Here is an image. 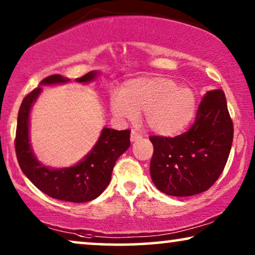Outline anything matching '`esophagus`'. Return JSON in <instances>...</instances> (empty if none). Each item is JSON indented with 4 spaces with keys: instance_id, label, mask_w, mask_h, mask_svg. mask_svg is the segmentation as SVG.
I'll list each match as a JSON object with an SVG mask.
<instances>
[{
    "instance_id": "obj_1",
    "label": "esophagus",
    "mask_w": 255,
    "mask_h": 255,
    "mask_svg": "<svg viewBox=\"0 0 255 255\" xmlns=\"http://www.w3.org/2000/svg\"><path fill=\"white\" fill-rule=\"evenodd\" d=\"M140 138H141V134L140 133H138V132L135 131V130H132L131 131V135H130L131 141H135V140H138V139H140Z\"/></svg>"
}]
</instances>
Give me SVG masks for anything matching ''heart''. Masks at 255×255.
Wrapping results in <instances>:
<instances>
[{
	"label": "heart",
	"mask_w": 255,
	"mask_h": 255,
	"mask_svg": "<svg viewBox=\"0 0 255 255\" xmlns=\"http://www.w3.org/2000/svg\"><path fill=\"white\" fill-rule=\"evenodd\" d=\"M195 109L194 93L162 76L131 80L122 88L121 95L111 100L115 116L134 120L139 113L145 111L149 130L163 135L183 130L193 120Z\"/></svg>",
	"instance_id": "1"
}]
</instances>
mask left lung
Returning a JSON list of instances; mask_svg holds the SVG:
<instances>
[{
	"label": "left lung",
	"instance_id": "obj_1",
	"mask_svg": "<svg viewBox=\"0 0 255 255\" xmlns=\"http://www.w3.org/2000/svg\"><path fill=\"white\" fill-rule=\"evenodd\" d=\"M149 172L154 186L170 196L208 190L224 170L233 140V123L222 89L208 92L189 130L176 137L151 135Z\"/></svg>",
	"mask_w": 255,
	"mask_h": 255
}]
</instances>
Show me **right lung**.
Masks as SVG:
<instances>
[{
    "mask_svg": "<svg viewBox=\"0 0 255 255\" xmlns=\"http://www.w3.org/2000/svg\"><path fill=\"white\" fill-rule=\"evenodd\" d=\"M96 75L97 72H89L76 81L89 82ZM68 81L69 79L54 74L45 78L40 85ZM40 92V87H37L27 94L18 111L15 149L20 169L38 189L50 197L74 203L95 200L109 184L116 160L130 147L131 131L104 128L96 145L78 165L61 169L48 168L36 159L29 140L30 110Z\"/></svg>",
    "mask_w": 255,
    "mask_h": 255,
    "instance_id": "right-lung-1",
    "label": "right lung"
}]
</instances>
